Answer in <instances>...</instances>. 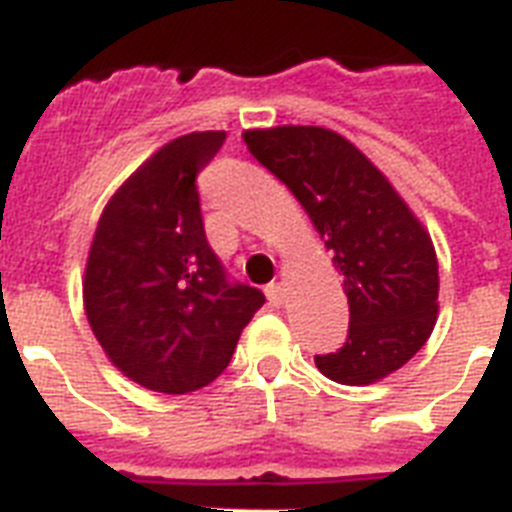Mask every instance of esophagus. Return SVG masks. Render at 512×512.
Instances as JSON below:
<instances>
[{
  "label": "esophagus",
  "instance_id": "1",
  "mask_svg": "<svg viewBox=\"0 0 512 512\" xmlns=\"http://www.w3.org/2000/svg\"><path fill=\"white\" fill-rule=\"evenodd\" d=\"M267 298L272 306H280L285 301V288H282V282H269L267 285Z\"/></svg>",
  "mask_w": 512,
  "mask_h": 512
}]
</instances>
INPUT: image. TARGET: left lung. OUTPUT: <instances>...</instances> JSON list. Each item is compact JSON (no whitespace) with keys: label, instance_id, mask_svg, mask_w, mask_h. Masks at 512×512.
<instances>
[{"label":"left lung","instance_id":"8db88e82","mask_svg":"<svg viewBox=\"0 0 512 512\" xmlns=\"http://www.w3.org/2000/svg\"><path fill=\"white\" fill-rule=\"evenodd\" d=\"M256 161L304 206L349 298V335L314 365L335 383L367 386L407 365L439 312L431 235L365 153L322 126L243 134Z\"/></svg>","mask_w":512,"mask_h":512}]
</instances>
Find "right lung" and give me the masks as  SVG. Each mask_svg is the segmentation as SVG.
I'll list each match as a JSON object with an SVG mask.
<instances>
[{
    "label": "right lung",
    "instance_id": "add662e5",
    "mask_svg": "<svg viewBox=\"0 0 512 512\" xmlns=\"http://www.w3.org/2000/svg\"><path fill=\"white\" fill-rule=\"evenodd\" d=\"M227 134L171 140L110 198L84 272L94 338L126 378L190 394L227 370L264 293L227 275L203 230L198 174Z\"/></svg>",
    "mask_w": 512,
    "mask_h": 512
}]
</instances>
